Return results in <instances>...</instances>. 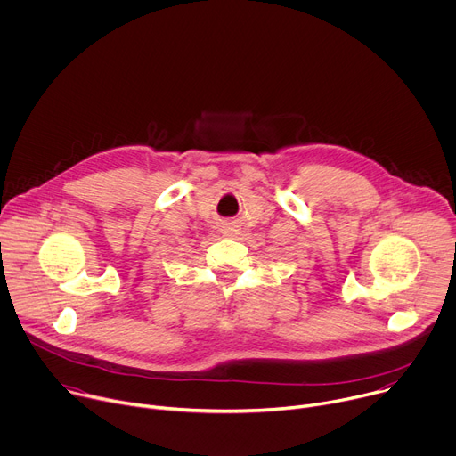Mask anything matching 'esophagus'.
Wrapping results in <instances>:
<instances>
[{
    "instance_id": "1",
    "label": "esophagus",
    "mask_w": 456,
    "mask_h": 456,
    "mask_svg": "<svg viewBox=\"0 0 456 456\" xmlns=\"http://www.w3.org/2000/svg\"><path fill=\"white\" fill-rule=\"evenodd\" d=\"M222 232H224V236H227V238H234V236L240 234V227L234 225V224H225V225L222 227Z\"/></svg>"
}]
</instances>
